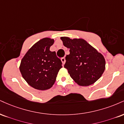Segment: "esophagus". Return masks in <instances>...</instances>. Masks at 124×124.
<instances>
[{
  "instance_id": "obj_1",
  "label": "esophagus",
  "mask_w": 124,
  "mask_h": 124,
  "mask_svg": "<svg viewBox=\"0 0 124 124\" xmlns=\"http://www.w3.org/2000/svg\"><path fill=\"white\" fill-rule=\"evenodd\" d=\"M61 61H62V64L64 65V64L65 63V62H66V60H65V58L63 57L62 58H61Z\"/></svg>"
}]
</instances>
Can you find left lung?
<instances>
[{"mask_svg": "<svg viewBox=\"0 0 124 124\" xmlns=\"http://www.w3.org/2000/svg\"><path fill=\"white\" fill-rule=\"evenodd\" d=\"M64 46L69 48L64 68L80 86H89L101 78L105 70L106 61L101 53L83 39L61 37Z\"/></svg>", "mask_w": 124, "mask_h": 124, "instance_id": "1", "label": "left lung"}]
</instances>
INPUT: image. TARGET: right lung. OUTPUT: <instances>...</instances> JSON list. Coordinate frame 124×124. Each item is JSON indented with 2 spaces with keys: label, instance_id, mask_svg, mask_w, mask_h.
<instances>
[{
  "label": "right lung",
  "instance_id": "obj_1",
  "mask_svg": "<svg viewBox=\"0 0 124 124\" xmlns=\"http://www.w3.org/2000/svg\"><path fill=\"white\" fill-rule=\"evenodd\" d=\"M53 39H41L26 52L22 58L19 70L26 83L33 88L44 91L51 88L56 80L62 62L50 48Z\"/></svg>",
  "mask_w": 124,
  "mask_h": 124
}]
</instances>
